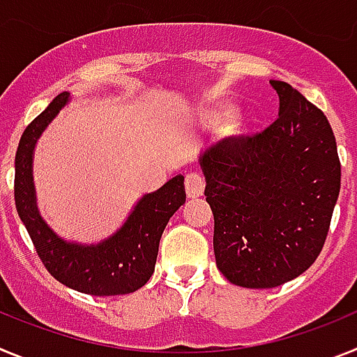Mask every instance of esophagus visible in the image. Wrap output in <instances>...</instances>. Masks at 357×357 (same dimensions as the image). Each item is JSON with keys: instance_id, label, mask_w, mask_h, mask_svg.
Instances as JSON below:
<instances>
[{"instance_id": "1", "label": "esophagus", "mask_w": 357, "mask_h": 357, "mask_svg": "<svg viewBox=\"0 0 357 357\" xmlns=\"http://www.w3.org/2000/svg\"><path fill=\"white\" fill-rule=\"evenodd\" d=\"M204 189H206V181L204 176L198 175V173H188L185 175V193L189 198H197L204 195Z\"/></svg>"}]
</instances>
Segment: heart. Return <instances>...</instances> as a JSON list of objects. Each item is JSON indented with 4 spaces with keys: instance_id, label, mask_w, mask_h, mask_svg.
Listing matches in <instances>:
<instances>
[{
    "instance_id": "heart-1",
    "label": "heart",
    "mask_w": 357,
    "mask_h": 357,
    "mask_svg": "<svg viewBox=\"0 0 357 357\" xmlns=\"http://www.w3.org/2000/svg\"><path fill=\"white\" fill-rule=\"evenodd\" d=\"M232 114H234V110H227L225 112V116H232Z\"/></svg>"
}]
</instances>
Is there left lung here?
<instances>
[{
  "label": "left lung",
  "mask_w": 357,
  "mask_h": 357,
  "mask_svg": "<svg viewBox=\"0 0 357 357\" xmlns=\"http://www.w3.org/2000/svg\"><path fill=\"white\" fill-rule=\"evenodd\" d=\"M279 118L261 134L202 151L218 270L241 288H275L304 273L326 243L342 166L333 128L291 85L270 80Z\"/></svg>",
  "instance_id": "obj_1"
}]
</instances>
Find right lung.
<instances>
[{
  "label": "right lung",
  "instance_id": "add662e5",
  "mask_svg": "<svg viewBox=\"0 0 357 357\" xmlns=\"http://www.w3.org/2000/svg\"><path fill=\"white\" fill-rule=\"evenodd\" d=\"M69 100V93L59 94L21 135L15 151V209L40 261L59 282L96 296L132 293L143 288L155 270L160 236L185 202L184 175H175L157 191L143 195L125 223L109 238L89 245L61 238L37 207L33 151L43 132Z\"/></svg>",
  "mask_w": 357,
  "mask_h": 357
}]
</instances>
